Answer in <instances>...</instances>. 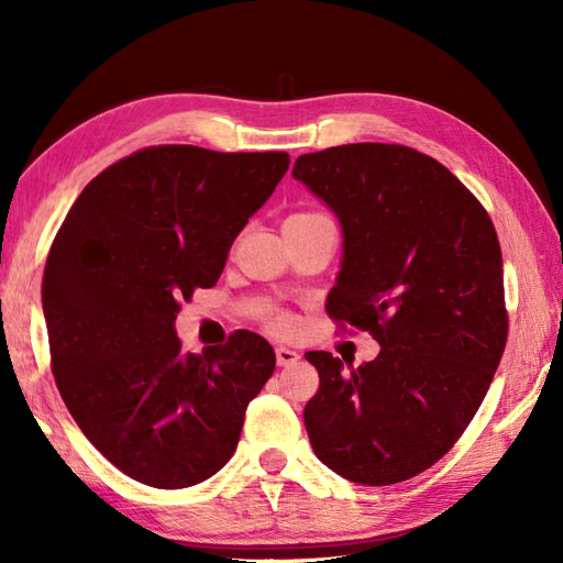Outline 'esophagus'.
<instances>
[{
	"label": "esophagus",
	"instance_id": "esophagus-1",
	"mask_svg": "<svg viewBox=\"0 0 563 563\" xmlns=\"http://www.w3.org/2000/svg\"><path fill=\"white\" fill-rule=\"evenodd\" d=\"M300 353L292 351V349H285V345H280V349H275V361H278L280 367H290L295 365L297 361H300Z\"/></svg>",
	"mask_w": 563,
	"mask_h": 563
}]
</instances>
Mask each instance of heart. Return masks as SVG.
I'll list each match as a JSON object with an SVG mask.
<instances>
[{"mask_svg": "<svg viewBox=\"0 0 563 563\" xmlns=\"http://www.w3.org/2000/svg\"><path fill=\"white\" fill-rule=\"evenodd\" d=\"M307 214H319V212H300V214H292V218H307ZM273 329H275V331H280V333L290 331V329H292V317H288V314H278V317L273 319Z\"/></svg>", "mask_w": 563, "mask_h": 563, "instance_id": "1", "label": "heart"}]
</instances>
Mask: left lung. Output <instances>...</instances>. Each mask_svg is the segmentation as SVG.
<instances>
[{"instance_id": "1", "label": "left lung", "mask_w": 563, "mask_h": 563, "mask_svg": "<svg viewBox=\"0 0 563 563\" xmlns=\"http://www.w3.org/2000/svg\"><path fill=\"white\" fill-rule=\"evenodd\" d=\"M292 176L343 227L327 314L382 345L351 369L327 351L305 353L319 373L305 406L309 442L343 479L406 482L462 438L506 351L494 222L450 169L404 145L302 154Z\"/></svg>"}]
</instances>
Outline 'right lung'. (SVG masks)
Listing matches in <instances>:
<instances>
[{"label":"right lung","mask_w":563,"mask_h":563,"mask_svg":"<svg viewBox=\"0 0 563 563\" xmlns=\"http://www.w3.org/2000/svg\"><path fill=\"white\" fill-rule=\"evenodd\" d=\"M288 152L145 147L81 190L47 251L43 312L55 385L81 433L130 479L186 488L236 450L249 401L275 369L239 329L186 353L181 302L212 288Z\"/></svg>","instance_id":"obj_1"}]
</instances>
